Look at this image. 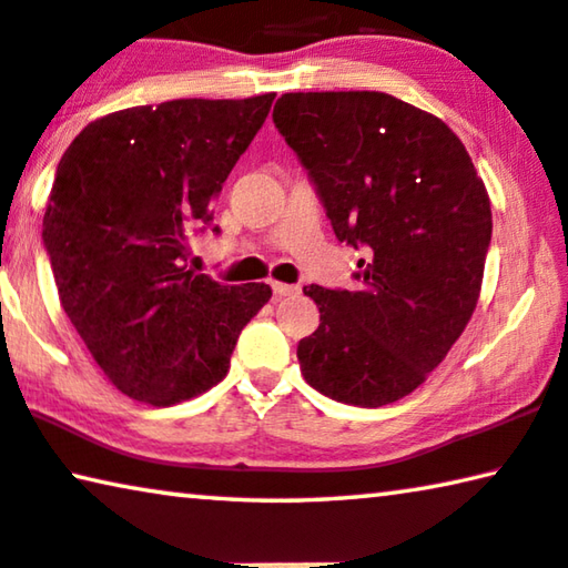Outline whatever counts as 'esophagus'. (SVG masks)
<instances>
[{
	"label": "esophagus",
	"mask_w": 568,
	"mask_h": 568,
	"mask_svg": "<svg viewBox=\"0 0 568 568\" xmlns=\"http://www.w3.org/2000/svg\"><path fill=\"white\" fill-rule=\"evenodd\" d=\"M272 290L276 296H292V294H300V286L294 284H284V282H272Z\"/></svg>",
	"instance_id": "1"
}]
</instances>
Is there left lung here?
<instances>
[{
	"label": "left lung",
	"mask_w": 568,
	"mask_h": 568,
	"mask_svg": "<svg viewBox=\"0 0 568 568\" xmlns=\"http://www.w3.org/2000/svg\"><path fill=\"white\" fill-rule=\"evenodd\" d=\"M274 124L337 241L363 254L353 292L304 286L320 307V327L296 345L304 381L339 404H394L473 317L490 197L457 134L388 93H284Z\"/></svg>",
	"instance_id": "1"
}]
</instances>
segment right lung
I'll return each mask as SVG.
<instances>
[{"label": "right lung", "instance_id": "right-lung-1", "mask_svg": "<svg viewBox=\"0 0 568 568\" xmlns=\"http://www.w3.org/2000/svg\"><path fill=\"white\" fill-rule=\"evenodd\" d=\"M272 101L124 109L85 126L60 160L42 243L60 304L121 394L170 406L213 388L272 296L268 284L187 268L190 233L213 223V197Z\"/></svg>", "mask_w": 568, "mask_h": 568}]
</instances>
